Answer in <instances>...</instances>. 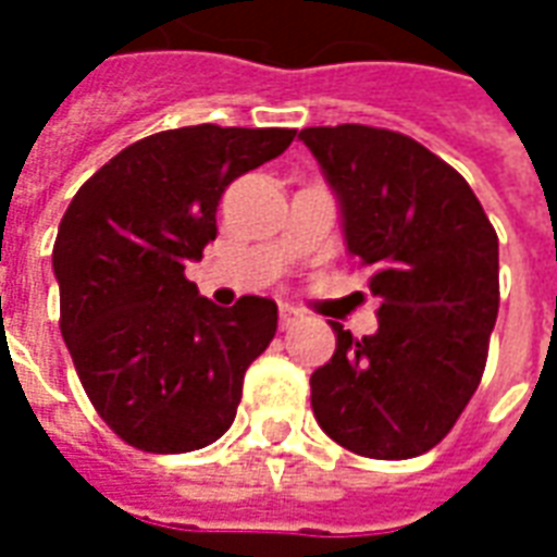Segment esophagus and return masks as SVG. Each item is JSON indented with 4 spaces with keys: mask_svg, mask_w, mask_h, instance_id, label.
Instances as JSON below:
<instances>
[{
    "mask_svg": "<svg viewBox=\"0 0 557 557\" xmlns=\"http://www.w3.org/2000/svg\"><path fill=\"white\" fill-rule=\"evenodd\" d=\"M304 319V313L298 307H292V304H280V325L283 327H292L298 325Z\"/></svg>",
    "mask_w": 557,
    "mask_h": 557,
    "instance_id": "1",
    "label": "esophagus"
}]
</instances>
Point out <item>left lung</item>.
<instances>
[{"label": "left lung", "instance_id": "obj_1", "mask_svg": "<svg viewBox=\"0 0 557 557\" xmlns=\"http://www.w3.org/2000/svg\"><path fill=\"white\" fill-rule=\"evenodd\" d=\"M370 265L379 327L334 322V358L310 375L319 426L351 454L409 459L454 430L486 367L498 315V235L468 182L411 137L367 125L304 127Z\"/></svg>", "mask_w": 557, "mask_h": 557}]
</instances>
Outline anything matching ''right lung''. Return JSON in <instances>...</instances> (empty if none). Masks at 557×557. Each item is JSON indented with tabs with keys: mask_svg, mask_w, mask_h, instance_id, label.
I'll list each match as a JSON object with an SVG mask.
<instances>
[{
	"mask_svg": "<svg viewBox=\"0 0 557 557\" xmlns=\"http://www.w3.org/2000/svg\"><path fill=\"white\" fill-rule=\"evenodd\" d=\"M292 139L289 127L160 131L71 199L53 247L59 327L95 411L131 447L187 454L232 426L277 304L244 295L218 307L184 265L218 238L223 190Z\"/></svg>",
	"mask_w": 557,
	"mask_h": 557,
	"instance_id": "add662e5",
	"label": "right lung"
}]
</instances>
